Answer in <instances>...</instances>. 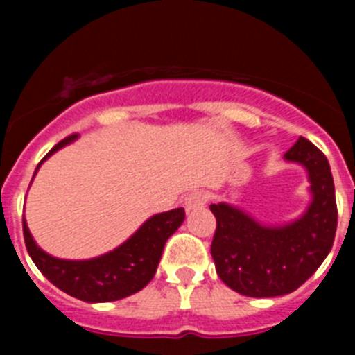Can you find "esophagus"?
<instances>
[{
    "label": "esophagus",
    "mask_w": 355,
    "mask_h": 355,
    "mask_svg": "<svg viewBox=\"0 0 355 355\" xmlns=\"http://www.w3.org/2000/svg\"><path fill=\"white\" fill-rule=\"evenodd\" d=\"M206 202H208V196H206L205 192H199V190H197V192L188 193V196L184 197V206H187L188 211L202 208Z\"/></svg>",
    "instance_id": "34e87169"
}]
</instances>
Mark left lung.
I'll use <instances>...</instances> for the list:
<instances>
[{
  "mask_svg": "<svg viewBox=\"0 0 355 355\" xmlns=\"http://www.w3.org/2000/svg\"><path fill=\"white\" fill-rule=\"evenodd\" d=\"M284 159L299 163L311 183V202L288 224L265 225L227 202L211 205L216 218L211 256L218 277L245 297H279L295 291L316 272L334 243L336 196L325 155L304 137Z\"/></svg>",
  "mask_w": 355,
  "mask_h": 355,
  "instance_id": "1",
  "label": "left lung"
}]
</instances>
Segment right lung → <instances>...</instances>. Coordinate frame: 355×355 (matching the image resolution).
Returning a JSON list of instances; mask_svg holds the SVG:
<instances>
[{"instance_id":"right-lung-1","label":"right lung","mask_w":355,"mask_h":355,"mask_svg":"<svg viewBox=\"0 0 355 355\" xmlns=\"http://www.w3.org/2000/svg\"><path fill=\"white\" fill-rule=\"evenodd\" d=\"M76 139L78 135H71L56 144L44 156L39 167L53 153ZM183 208L153 215L149 220L140 225L133 236L128 238L117 249L81 261L58 259L44 252L31 236L26 220H23V233L30 258L42 272L44 277L51 281L56 288L83 302H112L130 297L149 284L158 268L165 241L175 233V229L183 224Z\"/></svg>"}]
</instances>
